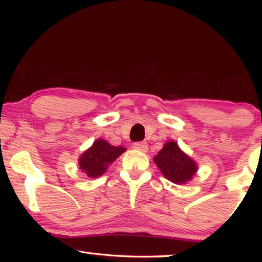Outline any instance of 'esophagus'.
Instances as JSON below:
<instances>
[{
  "label": "esophagus",
  "mask_w": 262,
  "mask_h": 262,
  "mask_svg": "<svg viewBox=\"0 0 262 262\" xmlns=\"http://www.w3.org/2000/svg\"><path fill=\"white\" fill-rule=\"evenodd\" d=\"M133 148H134L135 150H139V151H142V152L148 151V144L145 143V142H135V143L133 144Z\"/></svg>",
  "instance_id": "obj_1"
}]
</instances>
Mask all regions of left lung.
Here are the masks:
<instances>
[{
  "label": "left lung",
  "mask_w": 262,
  "mask_h": 262,
  "mask_svg": "<svg viewBox=\"0 0 262 262\" xmlns=\"http://www.w3.org/2000/svg\"><path fill=\"white\" fill-rule=\"evenodd\" d=\"M154 162L163 176L174 184L187 183L192 180L198 171L196 163L188 157L174 141L166 142L157 156L154 157Z\"/></svg>",
  "instance_id": "8db88e82"
}]
</instances>
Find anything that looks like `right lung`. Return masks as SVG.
I'll list each match as a JSON object with an SVG mask.
<instances>
[{"instance_id": "obj_1", "label": "right lung", "mask_w": 262, "mask_h": 262, "mask_svg": "<svg viewBox=\"0 0 262 262\" xmlns=\"http://www.w3.org/2000/svg\"><path fill=\"white\" fill-rule=\"evenodd\" d=\"M125 151L126 148L114 147L105 140L98 139L81 155L78 159L79 167L85 172L89 178H97L103 176L110 164H112Z\"/></svg>"}]
</instances>
